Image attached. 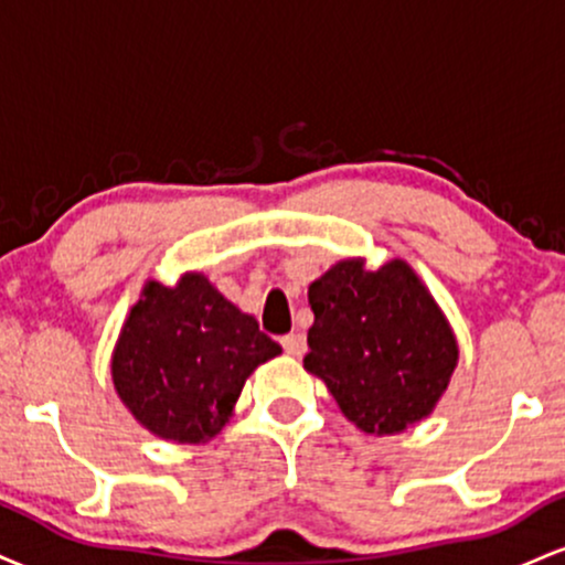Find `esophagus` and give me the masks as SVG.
I'll return each mask as SVG.
<instances>
[{
  "mask_svg": "<svg viewBox=\"0 0 565 565\" xmlns=\"http://www.w3.org/2000/svg\"><path fill=\"white\" fill-rule=\"evenodd\" d=\"M281 348L287 355H295V359H300L305 355V350H308V342H305V334L300 332H291L287 337H281Z\"/></svg>",
  "mask_w": 565,
  "mask_h": 565,
  "instance_id": "1",
  "label": "esophagus"
}]
</instances>
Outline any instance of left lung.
<instances>
[{
    "label": "left lung",
    "mask_w": 565,
    "mask_h": 565,
    "mask_svg": "<svg viewBox=\"0 0 565 565\" xmlns=\"http://www.w3.org/2000/svg\"><path fill=\"white\" fill-rule=\"evenodd\" d=\"M313 327L305 369L327 382L364 433L391 436L438 404L457 366V340L406 263L366 270L337 263L308 287Z\"/></svg>",
    "instance_id": "1"
}]
</instances>
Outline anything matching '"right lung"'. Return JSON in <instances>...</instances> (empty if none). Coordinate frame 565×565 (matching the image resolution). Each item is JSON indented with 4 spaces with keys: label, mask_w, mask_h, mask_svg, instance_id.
Instances as JSON below:
<instances>
[{
    "label": "right lung",
    "mask_w": 565,
    "mask_h": 565,
    "mask_svg": "<svg viewBox=\"0 0 565 565\" xmlns=\"http://www.w3.org/2000/svg\"><path fill=\"white\" fill-rule=\"evenodd\" d=\"M281 345L204 276L151 281L129 310L111 374L119 398L159 438L201 444L228 423L246 377Z\"/></svg>",
    "instance_id": "right-lung-1"
}]
</instances>
